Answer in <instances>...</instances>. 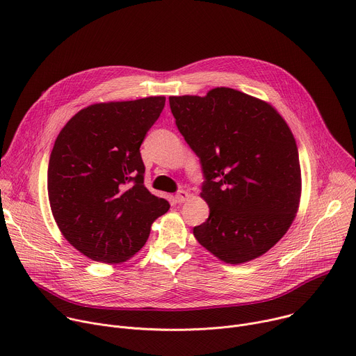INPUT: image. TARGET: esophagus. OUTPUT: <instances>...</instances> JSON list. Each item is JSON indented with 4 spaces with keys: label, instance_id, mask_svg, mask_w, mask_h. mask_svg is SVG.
<instances>
[{
    "label": "esophagus",
    "instance_id": "esophagus-1",
    "mask_svg": "<svg viewBox=\"0 0 356 356\" xmlns=\"http://www.w3.org/2000/svg\"><path fill=\"white\" fill-rule=\"evenodd\" d=\"M188 191H186V190H179L177 193H176V196H175V202L176 203H184L187 199H188Z\"/></svg>",
    "mask_w": 356,
    "mask_h": 356
}]
</instances>
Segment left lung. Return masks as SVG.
Segmentation results:
<instances>
[{
  "label": "left lung",
  "instance_id": "obj_1",
  "mask_svg": "<svg viewBox=\"0 0 356 356\" xmlns=\"http://www.w3.org/2000/svg\"><path fill=\"white\" fill-rule=\"evenodd\" d=\"M176 126L200 159L209 218L193 229L221 261L247 263L275 245L301 197L296 139L267 102L232 88L170 96Z\"/></svg>",
  "mask_w": 356,
  "mask_h": 356
}]
</instances>
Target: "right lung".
Segmentation results:
<instances>
[{
  "mask_svg": "<svg viewBox=\"0 0 356 356\" xmlns=\"http://www.w3.org/2000/svg\"><path fill=\"white\" fill-rule=\"evenodd\" d=\"M165 96L95 104L62 127L49 157L48 197L58 227L93 261L118 264L146 243L170 204L145 187L140 156Z\"/></svg>",
  "mask_w": 356,
  "mask_h": 356,
  "instance_id": "add662e5",
  "label": "right lung"
}]
</instances>
